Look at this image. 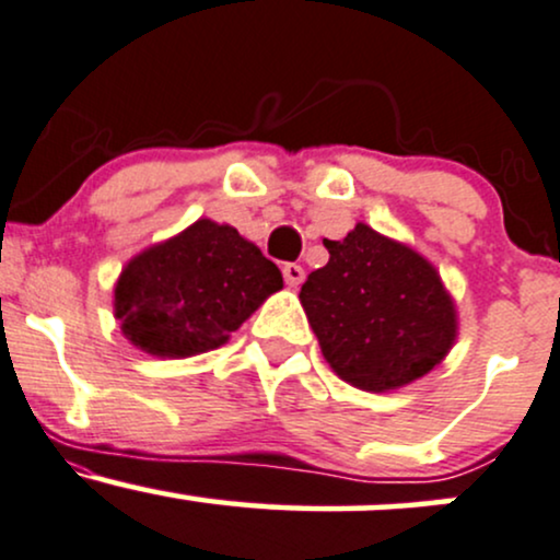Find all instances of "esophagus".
<instances>
[{"mask_svg": "<svg viewBox=\"0 0 560 560\" xmlns=\"http://www.w3.org/2000/svg\"><path fill=\"white\" fill-rule=\"evenodd\" d=\"M281 273H284V281L289 287H300L302 279H305V268L300 262H284Z\"/></svg>", "mask_w": 560, "mask_h": 560, "instance_id": "1", "label": "esophagus"}]
</instances>
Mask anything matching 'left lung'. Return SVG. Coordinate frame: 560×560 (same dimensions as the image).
<instances>
[{"instance_id": "obj_1", "label": "left lung", "mask_w": 560, "mask_h": 560, "mask_svg": "<svg viewBox=\"0 0 560 560\" xmlns=\"http://www.w3.org/2000/svg\"><path fill=\"white\" fill-rule=\"evenodd\" d=\"M323 245L331 258L307 276L300 302L334 373L365 390L430 373L456 339L454 302L435 268L365 224Z\"/></svg>"}]
</instances>
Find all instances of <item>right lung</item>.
Wrapping results in <instances>:
<instances>
[{"instance_id": "obj_1", "label": "right lung", "mask_w": 560, "mask_h": 560, "mask_svg": "<svg viewBox=\"0 0 560 560\" xmlns=\"http://www.w3.org/2000/svg\"><path fill=\"white\" fill-rule=\"evenodd\" d=\"M281 287L276 262L237 229L200 219L127 262L114 315L135 347L190 357L224 345Z\"/></svg>"}]
</instances>
